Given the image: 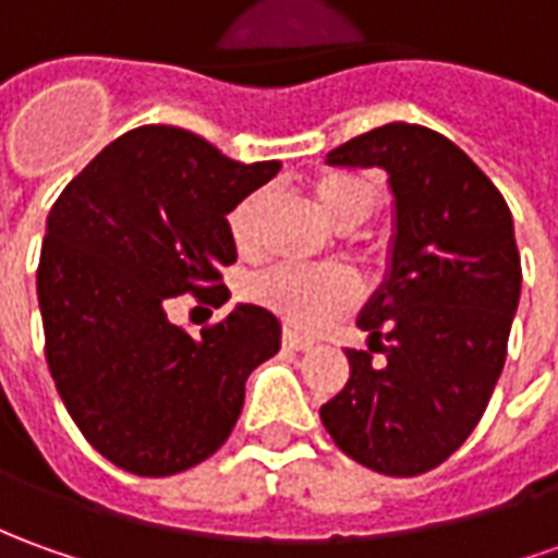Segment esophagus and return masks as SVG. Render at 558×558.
Listing matches in <instances>:
<instances>
[{"mask_svg":"<svg viewBox=\"0 0 558 558\" xmlns=\"http://www.w3.org/2000/svg\"><path fill=\"white\" fill-rule=\"evenodd\" d=\"M283 344H287V348H293V351H308L314 342L305 339V336H299V332H293V329H287V332H283Z\"/></svg>","mask_w":558,"mask_h":558,"instance_id":"34e87169","label":"esophagus"}]
</instances>
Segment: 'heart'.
Segmentation results:
<instances>
[{
    "mask_svg": "<svg viewBox=\"0 0 558 558\" xmlns=\"http://www.w3.org/2000/svg\"><path fill=\"white\" fill-rule=\"evenodd\" d=\"M314 198L336 229L351 231L363 226L375 214L378 195L369 180L354 173H327L314 183ZM263 207V195L250 192L231 207L229 238L238 253L256 250V216ZM250 302L278 314L283 324L295 329H317L327 324L339 308H344L357 295V280L342 265H320V268H295L275 265L244 283Z\"/></svg>",
    "mask_w": 558,
    "mask_h": 558,
    "instance_id": "b5f03b06",
    "label": "heart"
}]
</instances>
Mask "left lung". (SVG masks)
Instances as JSON below:
<instances>
[{
    "instance_id": "obj_1",
    "label": "left lung",
    "mask_w": 558,
    "mask_h": 558,
    "mask_svg": "<svg viewBox=\"0 0 558 558\" xmlns=\"http://www.w3.org/2000/svg\"><path fill=\"white\" fill-rule=\"evenodd\" d=\"M327 161L388 173L393 234L357 317L386 363L344 351L351 378L320 422L363 468L418 476L470 437L501 378L522 290L513 216L486 173L422 124L390 121Z\"/></svg>"
}]
</instances>
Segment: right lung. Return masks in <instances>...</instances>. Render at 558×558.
<instances>
[{"instance_id":"1","label":"right lung","mask_w":558,"mask_h":558,"mask_svg":"<svg viewBox=\"0 0 558 558\" xmlns=\"http://www.w3.org/2000/svg\"><path fill=\"white\" fill-rule=\"evenodd\" d=\"M278 170L143 124L54 201L36 275L45 357L72 422L116 468L173 476L210 458L244 409L247 375L280 351V320L259 305H234L201 336L168 317L173 295L229 299L226 216Z\"/></svg>"}]
</instances>
